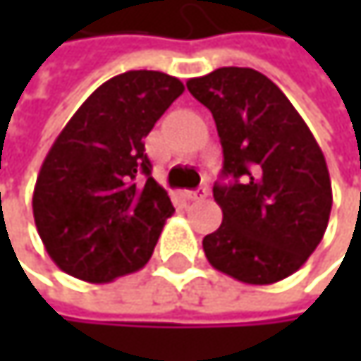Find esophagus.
Here are the masks:
<instances>
[{"label":"esophagus","mask_w":361,"mask_h":361,"mask_svg":"<svg viewBox=\"0 0 361 361\" xmlns=\"http://www.w3.org/2000/svg\"><path fill=\"white\" fill-rule=\"evenodd\" d=\"M209 196V188H198V190H192V192H185V198L188 200H202Z\"/></svg>","instance_id":"1"}]
</instances>
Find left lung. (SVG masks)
<instances>
[{
  "mask_svg": "<svg viewBox=\"0 0 361 361\" xmlns=\"http://www.w3.org/2000/svg\"><path fill=\"white\" fill-rule=\"evenodd\" d=\"M185 85L215 118L230 180L213 185L224 221L202 240L209 263L245 284L288 278L320 245L332 209L314 133L259 71L224 66Z\"/></svg>",
  "mask_w": 361,
  "mask_h": 361,
  "instance_id": "obj_1",
  "label": "left lung"
}]
</instances>
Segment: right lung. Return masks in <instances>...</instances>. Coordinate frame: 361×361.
<instances>
[{"instance_id": "1", "label": "right lung", "mask_w": 361, "mask_h": 361, "mask_svg": "<svg viewBox=\"0 0 361 361\" xmlns=\"http://www.w3.org/2000/svg\"><path fill=\"white\" fill-rule=\"evenodd\" d=\"M181 94L171 75L127 71L60 131L37 176L33 217L62 271L102 284L148 263L176 209L152 178L144 137Z\"/></svg>"}]
</instances>
